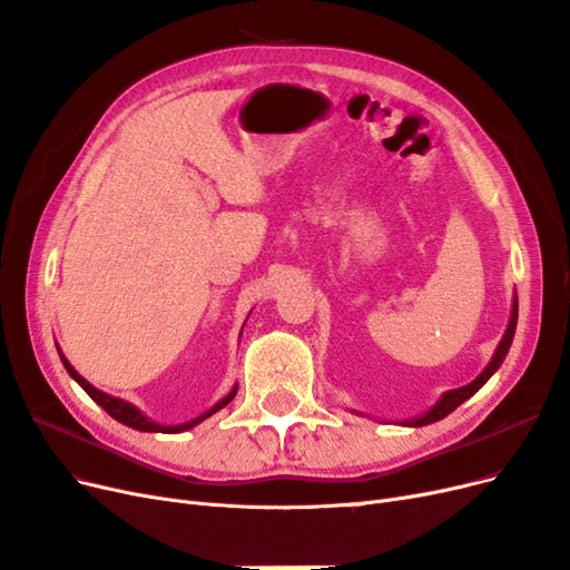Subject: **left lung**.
I'll return each instance as SVG.
<instances>
[{"instance_id": "8db88e82", "label": "left lung", "mask_w": 570, "mask_h": 570, "mask_svg": "<svg viewBox=\"0 0 570 570\" xmlns=\"http://www.w3.org/2000/svg\"><path fill=\"white\" fill-rule=\"evenodd\" d=\"M517 320H519V303L513 301V309H511V320H509V326H507V332H504V338L500 341V345H498V353H494V357L490 360V364L485 366L483 370V374L475 379V381H471L469 385H462V389H454V391H450V393H445L443 397H440V402L438 405L433 407V410H429L424 416H419V419H414V421H407V426H426V424H433V421H440V419H445L450 412H454L459 405H462L464 400H469L475 391L481 389V385L500 370V364H502V360L507 357V353H509V345H511V341H513V332H517Z\"/></svg>"}]
</instances>
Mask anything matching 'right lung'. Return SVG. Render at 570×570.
Instances as JSON below:
<instances>
[{
	"label": "right lung",
	"mask_w": 570,
	"mask_h": 570,
	"mask_svg": "<svg viewBox=\"0 0 570 570\" xmlns=\"http://www.w3.org/2000/svg\"><path fill=\"white\" fill-rule=\"evenodd\" d=\"M59 355H61V351H59ZM61 362H63V366L68 370V374L76 379L82 389H85V393L97 402V405H101L108 414H111L116 421H120V424H125V426H130V429H137V431H146V433H181V431H189V429H194L196 424H200V421L204 419H208L210 414H215L217 410H223L227 402H232V397L236 395V389L227 395V397H223L217 402V405L213 407V410H208L206 414H200V416H196V419H191V421H187V424H179V426H160V424H156V421H151V419H146L137 407H132V405H127L125 400H118V397H114V395H106V393H101V391H97L95 385L91 383H87L76 370H72L70 366V362L61 355Z\"/></svg>",
	"instance_id": "add662e5"
}]
</instances>
